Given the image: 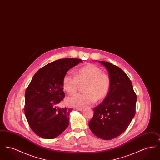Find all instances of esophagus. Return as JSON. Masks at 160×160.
Segmentation results:
<instances>
[{"label":"esophagus","mask_w":160,"mask_h":160,"mask_svg":"<svg viewBox=\"0 0 160 160\" xmlns=\"http://www.w3.org/2000/svg\"><path fill=\"white\" fill-rule=\"evenodd\" d=\"M76 109L78 110H79V111H82L83 110V108H79V107H77V108H76Z\"/></svg>","instance_id":"obj_1"}]
</instances>
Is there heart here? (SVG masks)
Instances as JSON below:
<instances>
[{
  "mask_svg": "<svg viewBox=\"0 0 160 160\" xmlns=\"http://www.w3.org/2000/svg\"><path fill=\"white\" fill-rule=\"evenodd\" d=\"M84 92L74 95L68 98L69 104L74 106H89L93 104L97 99L106 97L110 86V76L98 67L89 64L78 69L74 73L68 72L62 80L63 89L69 94L76 92L79 84L85 83Z\"/></svg>",
  "mask_w": 160,
  "mask_h": 160,
  "instance_id": "obj_1",
  "label": "heart"
}]
</instances>
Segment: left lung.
<instances>
[{
    "label": "left lung",
    "instance_id": "8db88e82",
    "mask_svg": "<svg viewBox=\"0 0 160 160\" xmlns=\"http://www.w3.org/2000/svg\"><path fill=\"white\" fill-rule=\"evenodd\" d=\"M99 62L108 70L111 86L105 99L93 108L89 126L96 136L108 140L120 136L129 126L136 114L137 95L123 70L110 62Z\"/></svg>",
    "mask_w": 160,
    "mask_h": 160
}]
</instances>
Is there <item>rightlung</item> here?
<instances>
[{
  "mask_svg": "<svg viewBox=\"0 0 160 160\" xmlns=\"http://www.w3.org/2000/svg\"><path fill=\"white\" fill-rule=\"evenodd\" d=\"M79 59H61L39 69L25 92L24 113L32 130L39 137L52 139L59 136L69 125L72 108L60 107L65 94L62 80Z\"/></svg>",
  "mask_w": 160,
  "mask_h": 160,
  "instance_id": "obj_1",
  "label": "right lung"
}]
</instances>
